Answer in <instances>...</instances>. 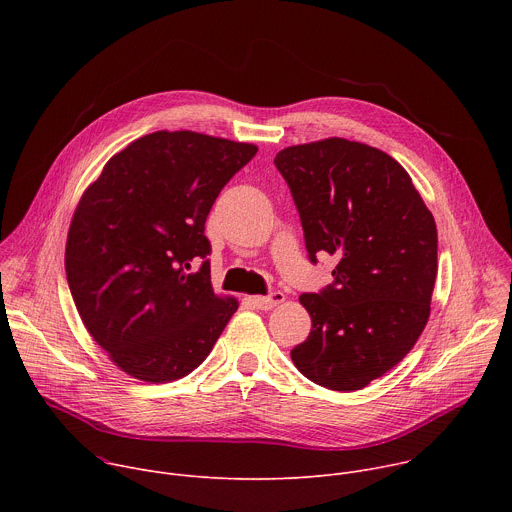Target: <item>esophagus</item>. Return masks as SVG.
Listing matches in <instances>:
<instances>
[{
    "label": "esophagus",
    "instance_id": "34e87169",
    "mask_svg": "<svg viewBox=\"0 0 512 512\" xmlns=\"http://www.w3.org/2000/svg\"><path fill=\"white\" fill-rule=\"evenodd\" d=\"M283 302H285V296L281 294V291H273V294H269V296H253L251 298V304L259 310H271Z\"/></svg>",
    "mask_w": 512,
    "mask_h": 512
}]
</instances>
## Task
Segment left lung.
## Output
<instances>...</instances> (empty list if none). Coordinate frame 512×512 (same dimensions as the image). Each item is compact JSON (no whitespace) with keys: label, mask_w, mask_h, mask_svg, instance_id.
I'll list each match as a JSON object with an SVG mask.
<instances>
[{"label":"left lung","mask_w":512,"mask_h":512,"mask_svg":"<svg viewBox=\"0 0 512 512\" xmlns=\"http://www.w3.org/2000/svg\"><path fill=\"white\" fill-rule=\"evenodd\" d=\"M275 166L298 206L310 259H338L332 285L300 296L312 330L291 360L326 389H364L407 356L429 320L433 214L405 168L367 143L291 145Z\"/></svg>","instance_id":"8db88e82"}]
</instances>
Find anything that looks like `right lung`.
<instances>
[{"label": "right lung", "mask_w": 512, "mask_h": 512, "mask_svg": "<svg viewBox=\"0 0 512 512\" xmlns=\"http://www.w3.org/2000/svg\"><path fill=\"white\" fill-rule=\"evenodd\" d=\"M257 145L196 131L131 141L83 192L64 267L93 340L133 379L170 383L208 356L239 308L214 294L206 216Z\"/></svg>", "instance_id": "1"}]
</instances>
